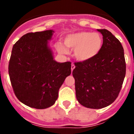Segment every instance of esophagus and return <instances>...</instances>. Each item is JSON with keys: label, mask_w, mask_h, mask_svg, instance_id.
Returning a JSON list of instances; mask_svg holds the SVG:
<instances>
[{"label": "esophagus", "mask_w": 134, "mask_h": 134, "mask_svg": "<svg viewBox=\"0 0 134 134\" xmlns=\"http://www.w3.org/2000/svg\"><path fill=\"white\" fill-rule=\"evenodd\" d=\"M75 69V64H74V63H72V64H71V71H73L74 69Z\"/></svg>", "instance_id": "34e87169"}]
</instances>
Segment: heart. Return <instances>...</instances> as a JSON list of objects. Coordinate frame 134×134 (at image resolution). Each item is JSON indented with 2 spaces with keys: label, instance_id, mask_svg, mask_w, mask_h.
I'll return each instance as SVG.
<instances>
[{
  "label": "heart",
  "instance_id": "b5f03b06",
  "mask_svg": "<svg viewBox=\"0 0 134 134\" xmlns=\"http://www.w3.org/2000/svg\"><path fill=\"white\" fill-rule=\"evenodd\" d=\"M64 44L67 48L74 49V56L77 60L86 62L99 54L103 45V40L98 33L83 31L67 35L64 38ZM65 46L58 42L56 48L59 53L67 54L68 49Z\"/></svg>",
  "mask_w": 134,
  "mask_h": 134
}]
</instances>
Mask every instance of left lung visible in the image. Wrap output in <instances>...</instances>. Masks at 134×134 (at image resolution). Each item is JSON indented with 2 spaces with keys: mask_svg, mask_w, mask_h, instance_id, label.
Returning <instances> with one entry per match:
<instances>
[{
  "mask_svg": "<svg viewBox=\"0 0 134 134\" xmlns=\"http://www.w3.org/2000/svg\"><path fill=\"white\" fill-rule=\"evenodd\" d=\"M103 36L102 49L94 58L75 63L72 76L76 97L80 104L100 109L113 103L118 97L126 75L124 49L109 31L97 29Z\"/></svg>",
  "mask_w": 134,
  "mask_h": 134,
  "instance_id": "obj_1",
  "label": "left lung"
}]
</instances>
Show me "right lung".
<instances>
[{
  "label": "right lung",
  "instance_id": "add662e5",
  "mask_svg": "<svg viewBox=\"0 0 134 134\" xmlns=\"http://www.w3.org/2000/svg\"><path fill=\"white\" fill-rule=\"evenodd\" d=\"M52 30L24 35L12 48L8 72L13 91L22 103L30 108L45 109L54 104L71 63L54 59L48 46Z\"/></svg>",
  "mask_w": 134,
  "mask_h": 134
}]
</instances>
